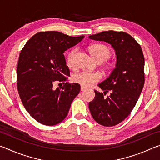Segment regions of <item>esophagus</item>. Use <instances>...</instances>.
I'll use <instances>...</instances> for the list:
<instances>
[{
	"label": "esophagus",
	"instance_id": "1",
	"mask_svg": "<svg viewBox=\"0 0 160 160\" xmlns=\"http://www.w3.org/2000/svg\"><path fill=\"white\" fill-rule=\"evenodd\" d=\"M80 90L82 91V92H83V91H85V90H87V88H85V87L81 86V88H80Z\"/></svg>",
	"mask_w": 160,
	"mask_h": 160
}]
</instances>
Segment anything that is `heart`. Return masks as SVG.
<instances>
[{
	"instance_id": "1",
	"label": "heart",
	"mask_w": 160,
	"mask_h": 160,
	"mask_svg": "<svg viewBox=\"0 0 160 160\" xmlns=\"http://www.w3.org/2000/svg\"><path fill=\"white\" fill-rule=\"evenodd\" d=\"M89 51L94 60L98 63L104 62V68L106 70H111L116 66V61L109 60V57L112 54L110 48L104 44H93L89 47ZM76 52V49L70 51L67 56V63L68 66H71L72 60ZM101 79V75L97 72L81 71L77 72L73 75V81L75 82L80 84L82 87H90L97 83Z\"/></svg>"
}]
</instances>
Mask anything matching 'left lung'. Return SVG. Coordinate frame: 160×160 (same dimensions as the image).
Instances as JSON below:
<instances>
[{"mask_svg":"<svg viewBox=\"0 0 160 160\" xmlns=\"http://www.w3.org/2000/svg\"><path fill=\"white\" fill-rule=\"evenodd\" d=\"M89 38L104 41L116 51V64L109 77L98 86L104 94L94 90L89 103L94 121L104 126H113L125 119L135 107L145 82V58L142 48L133 37L123 32L106 31ZM109 91L107 98L103 94Z\"/></svg>","mask_w":160,"mask_h":160,"instance_id":"1","label":"left lung"}]
</instances>
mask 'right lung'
<instances>
[{"label": "right lung", "mask_w": 160, "mask_h": 160, "mask_svg": "<svg viewBox=\"0 0 160 160\" xmlns=\"http://www.w3.org/2000/svg\"><path fill=\"white\" fill-rule=\"evenodd\" d=\"M84 36L70 37L56 31L41 32L29 39L20 53L17 67V87L28 112L46 126L61 123L80 92L78 83L63 82L54 90L56 81L70 76L63 53L76 45Z\"/></svg>", "instance_id": "right-lung-1"}]
</instances>
